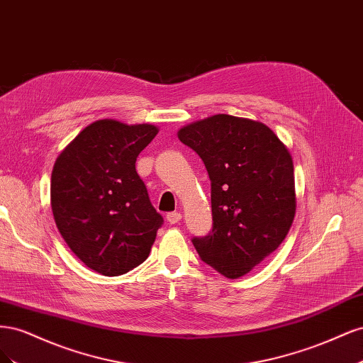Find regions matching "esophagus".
<instances>
[{
	"mask_svg": "<svg viewBox=\"0 0 363 363\" xmlns=\"http://www.w3.org/2000/svg\"><path fill=\"white\" fill-rule=\"evenodd\" d=\"M182 219V213L180 212H169L167 213V221L169 224H177Z\"/></svg>",
	"mask_w": 363,
	"mask_h": 363,
	"instance_id": "esophagus-1",
	"label": "esophagus"
}]
</instances>
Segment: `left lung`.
<instances>
[{
  "instance_id": "1",
  "label": "left lung",
  "mask_w": 363,
  "mask_h": 363,
  "mask_svg": "<svg viewBox=\"0 0 363 363\" xmlns=\"http://www.w3.org/2000/svg\"><path fill=\"white\" fill-rule=\"evenodd\" d=\"M179 139L211 179L212 232L192 238L203 262L227 279L245 276L286 238L295 216L294 163L265 124L215 115L180 128Z\"/></svg>"
}]
</instances>
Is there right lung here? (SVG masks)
<instances>
[{"label": "right lung", "mask_w": 363, "mask_h": 363, "mask_svg": "<svg viewBox=\"0 0 363 363\" xmlns=\"http://www.w3.org/2000/svg\"><path fill=\"white\" fill-rule=\"evenodd\" d=\"M157 131L151 124L95 121L54 163V221L74 255L103 276L145 262L163 224L136 172V157Z\"/></svg>", "instance_id": "right-lung-1"}]
</instances>
